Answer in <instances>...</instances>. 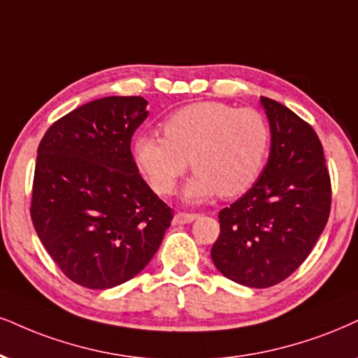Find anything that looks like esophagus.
Returning <instances> with one entry per match:
<instances>
[{
  "instance_id": "1",
  "label": "esophagus",
  "mask_w": 358,
  "mask_h": 358,
  "mask_svg": "<svg viewBox=\"0 0 358 358\" xmlns=\"http://www.w3.org/2000/svg\"><path fill=\"white\" fill-rule=\"evenodd\" d=\"M199 215L197 214H187V213H178L174 215V224H189L196 220Z\"/></svg>"
}]
</instances>
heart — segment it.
<instances>
[{
	"mask_svg": "<svg viewBox=\"0 0 358 358\" xmlns=\"http://www.w3.org/2000/svg\"><path fill=\"white\" fill-rule=\"evenodd\" d=\"M164 136L139 134L132 144L134 161L161 196L176 191L191 161L196 174L186 187L189 201L249 191L271 148V129L257 109H236L219 101L194 103L172 113L164 122Z\"/></svg>",
	"mask_w": 358,
	"mask_h": 358,
	"instance_id": "heart-1",
	"label": "heart"
}]
</instances>
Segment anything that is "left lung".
I'll list each match as a JSON object with an SVG mask.
<instances>
[{"label": "left lung", "instance_id": "8db88e82", "mask_svg": "<svg viewBox=\"0 0 358 358\" xmlns=\"http://www.w3.org/2000/svg\"><path fill=\"white\" fill-rule=\"evenodd\" d=\"M271 124V152L257 182L219 213L210 250L217 271L237 284L266 289L308 257L330 214L332 187L324 148L308 122L260 98Z\"/></svg>", "mask_w": 358, "mask_h": 358}]
</instances>
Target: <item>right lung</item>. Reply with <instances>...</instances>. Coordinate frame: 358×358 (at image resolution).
<instances>
[{
	"instance_id": "add662e5",
	"label": "right lung",
	"mask_w": 358,
	"mask_h": 358,
	"mask_svg": "<svg viewBox=\"0 0 358 358\" xmlns=\"http://www.w3.org/2000/svg\"><path fill=\"white\" fill-rule=\"evenodd\" d=\"M145 106L141 96L91 101L57 119L39 143L31 220L57 267L87 289L138 275L171 226L172 209L131 152Z\"/></svg>"
}]
</instances>
